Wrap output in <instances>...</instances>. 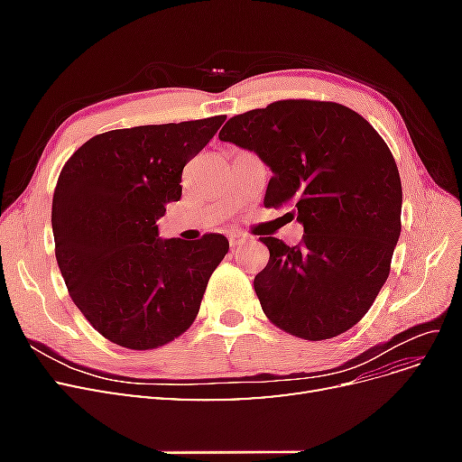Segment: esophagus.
<instances>
[{
  "label": "esophagus",
  "mask_w": 462,
  "mask_h": 462,
  "mask_svg": "<svg viewBox=\"0 0 462 462\" xmlns=\"http://www.w3.org/2000/svg\"><path fill=\"white\" fill-rule=\"evenodd\" d=\"M245 243H246V236H245V235H241V233H231V235H229V245H231L233 250L239 248V246L245 245Z\"/></svg>",
  "instance_id": "1"
}]
</instances>
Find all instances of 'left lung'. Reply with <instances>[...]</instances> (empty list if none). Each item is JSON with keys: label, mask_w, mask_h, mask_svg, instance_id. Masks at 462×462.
<instances>
[{"label": "left lung", "mask_w": 462, "mask_h": 462, "mask_svg": "<svg viewBox=\"0 0 462 462\" xmlns=\"http://www.w3.org/2000/svg\"><path fill=\"white\" fill-rule=\"evenodd\" d=\"M219 141L270 167L265 208H292L304 227L299 246L260 239L270 248L254 277L263 314L309 341L351 329L383 287L401 235V177L382 136L341 104L283 100L231 117Z\"/></svg>", "instance_id": "1"}]
</instances>
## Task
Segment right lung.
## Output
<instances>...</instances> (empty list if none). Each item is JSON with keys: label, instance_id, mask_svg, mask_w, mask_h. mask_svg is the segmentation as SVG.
<instances>
[{"label": "right lung", "instance_id": "right-lung-1", "mask_svg": "<svg viewBox=\"0 0 462 462\" xmlns=\"http://www.w3.org/2000/svg\"><path fill=\"white\" fill-rule=\"evenodd\" d=\"M226 116L102 133L65 163L51 202L55 258L77 309L111 343L148 351L189 329L227 236L162 239L185 163Z\"/></svg>", "mask_w": 462, "mask_h": 462}]
</instances>
